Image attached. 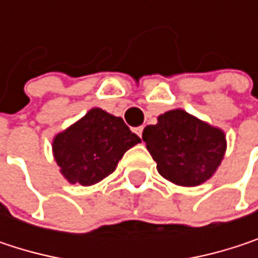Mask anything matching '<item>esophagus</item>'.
<instances>
[{"label": "esophagus", "instance_id": "obj_1", "mask_svg": "<svg viewBox=\"0 0 258 258\" xmlns=\"http://www.w3.org/2000/svg\"><path fill=\"white\" fill-rule=\"evenodd\" d=\"M136 134H137V136L142 139V134H143V127H137V128H136Z\"/></svg>", "mask_w": 258, "mask_h": 258}]
</instances>
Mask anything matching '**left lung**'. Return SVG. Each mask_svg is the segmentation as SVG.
I'll use <instances>...</instances> for the list:
<instances>
[{"instance_id":"8db88e82","label":"left lung","mask_w":258,"mask_h":258,"mask_svg":"<svg viewBox=\"0 0 258 258\" xmlns=\"http://www.w3.org/2000/svg\"><path fill=\"white\" fill-rule=\"evenodd\" d=\"M142 139L158 173L182 186H197L212 178L227 146L223 130L182 109L160 115L155 125L145 127Z\"/></svg>"}]
</instances>
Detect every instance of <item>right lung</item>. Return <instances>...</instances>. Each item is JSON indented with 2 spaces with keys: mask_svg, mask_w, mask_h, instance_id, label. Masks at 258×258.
<instances>
[{
  "mask_svg": "<svg viewBox=\"0 0 258 258\" xmlns=\"http://www.w3.org/2000/svg\"><path fill=\"white\" fill-rule=\"evenodd\" d=\"M137 143L140 137L130 131L122 118L94 107L56 134L52 149L64 178L88 186L113 173L122 155Z\"/></svg>",
  "mask_w": 258,
  "mask_h": 258,
  "instance_id": "obj_1",
  "label": "right lung"
}]
</instances>
